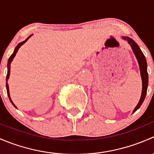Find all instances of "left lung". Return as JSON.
Returning a JSON list of instances; mask_svg holds the SVG:
<instances>
[{"label":"left lung","mask_w":154,"mask_h":154,"mask_svg":"<svg viewBox=\"0 0 154 154\" xmlns=\"http://www.w3.org/2000/svg\"><path fill=\"white\" fill-rule=\"evenodd\" d=\"M122 38L125 40H127L128 42L129 45L131 46L132 50H133V53H134L135 56H136V59L138 60V63H139V69H140V73H141V77H142V95H141L140 100H139V103H138L137 106L135 107L134 110H133V112L136 111L138 109H139V107L141 106V105L143 103L144 98H145L146 94H147V86H148V74H147V62H146L145 57L144 56L143 53L141 51V49L139 48V45L132 39L131 38L127 36H123Z\"/></svg>","instance_id":"obj_1"}]
</instances>
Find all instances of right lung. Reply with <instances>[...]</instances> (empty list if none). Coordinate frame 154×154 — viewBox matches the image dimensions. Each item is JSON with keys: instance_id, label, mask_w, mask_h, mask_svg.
<instances>
[{"instance_id": "add662e5", "label": "right lung", "mask_w": 154, "mask_h": 154, "mask_svg": "<svg viewBox=\"0 0 154 154\" xmlns=\"http://www.w3.org/2000/svg\"><path fill=\"white\" fill-rule=\"evenodd\" d=\"M31 35H29V36L28 37V38H26V39L24 40V42H22L19 43V44H18V45L16 46V48H15V50H14V52H13V54H12V55L10 56V58H9V60H8V63H7V68H8V70H7V79H6V87H7V94H8V97H9V98H10V101H11V103H12V105H13V106H15V108H17L16 106H15V105L14 104V103H13V102H12V100H11V97H10V90H9V85H8V83H7V80H8L9 77H10V64H11V63H12V60H13V58H14V57H15V55H16V54H17V52H18V49H19V48H21V45H24V43H25L26 42H27V40L29 39V37L31 36Z\"/></svg>"}]
</instances>
